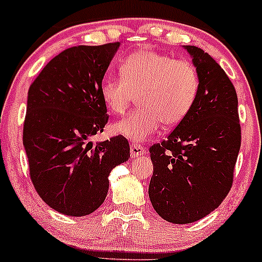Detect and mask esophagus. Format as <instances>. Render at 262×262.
<instances>
[{
    "label": "esophagus",
    "instance_id": "1",
    "mask_svg": "<svg viewBox=\"0 0 262 262\" xmlns=\"http://www.w3.org/2000/svg\"><path fill=\"white\" fill-rule=\"evenodd\" d=\"M130 154H131L132 158H136V156L146 154V149H145L144 146H141V145L134 144V145H131V147H130Z\"/></svg>",
    "mask_w": 262,
    "mask_h": 262
}]
</instances>
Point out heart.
<instances>
[{"label":"heart","mask_w":262,"mask_h":262,"mask_svg":"<svg viewBox=\"0 0 262 262\" xmlns=\"http://www.w3.org/2000/svg\"><path fill=\"white\" fill-rule=\"evenodd\" d=\"M120 74L103 78L99 92L107 110L115 115L125 113L137 94L139 108L112 126L113 134L131 141L150 139L161 122L166 126L182 122L198 97V71L187 59L144 48L121 63Z\"/></svg>","instance_id":"heart-1"}]
</instances>
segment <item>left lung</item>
<instances>
[{"mask_svg":"<svg viewBox=\"0 0 262 262\" xmlns=\"http://www.w3.org/2000/svg\"><path fill=\"white\" fill-rule=\"evenodd\" d=\"M184 49L198 71V97L168 139L150 147L151 204L177 225L202 220L222 203L241 146L238 101L230 78L201 48Z\"/></svg>","mask_w":262,"mask_h":262,"instance_id":"1","label":"left lung"}]
</instances>
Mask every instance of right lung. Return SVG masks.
<instances>
[{
    "mask_svg": "<svg viewBox=\"0 0 262 262\" xmlns=\"http://www.w3.org/2000/svg\"><path fill=\"white\" fill-rule=\"evenodd\" d=\"M120 42L61 51L29 88L24 147L40 198L54 211L82 217L104 202L108 175L130 158L116 136L93 144L108 122L99 85Z\"/></svg>",
    "mask_w": 262,
    "mask_h": 262,
    "instance_id": "add662e5",
    "label": "right lung"
}]
</instances>
